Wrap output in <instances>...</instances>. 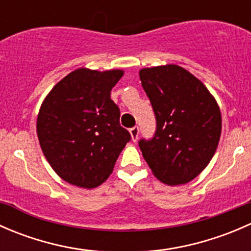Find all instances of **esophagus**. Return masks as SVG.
I'll list each match as a JSON object with an SVG mask.
<instances>
[{"label": "esophagus", "instance_id": "esophagus-1", "mask_svg": "<svg viewBox=\"0 0 251 251\" xmlns=\"http://www.w3.org/2000/svg\"><path fill=\"white\" fill-rule=\"evenodd\" d=\"M130 133H131V138H132L133 142H136L138 140V135H140V128L138 126H133L132 128H130Z\"/></svg>", "mask_w": 251, "mask_h": 251}]
</instances>
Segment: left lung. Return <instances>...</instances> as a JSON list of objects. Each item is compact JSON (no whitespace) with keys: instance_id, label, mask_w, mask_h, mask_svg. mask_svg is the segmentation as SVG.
<instances>
[{"instance_id":"8db88e82","label":"left lung","mask_w":251,"mask_h":251,"mask_svg":"<svg viewBox=\"0 0 251 251\" xmlns=\"http://www.w3.org/2000/svg\"><path fill=\"white\" fill-rule=\"evenodd\" d=\"M156 120L151 138L138 141L143 158L163 183L177 186L206 168L221 136V113L201 81L178 65L140 72Z\"/></svg>"}]
</instances>
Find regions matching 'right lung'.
Listing matches in <instances>:
<instances>
[{"label":"right lung","mask_w":251,"mask_h":251,"mask_svg":"<svg viewBox=\"0 0 251 251\" xmlns=\"http://www.w3.org/2000/svg\"><path fill=\"white\" fill-rule=\"evenodd\" d=\"M123 75L121 70L77 69L60 80L42 103L37 116L40 146L53 170L74 186L102 184L131 140L110 98Z\"/></svg>","instance_id":"add662e5"}]
</instances>
